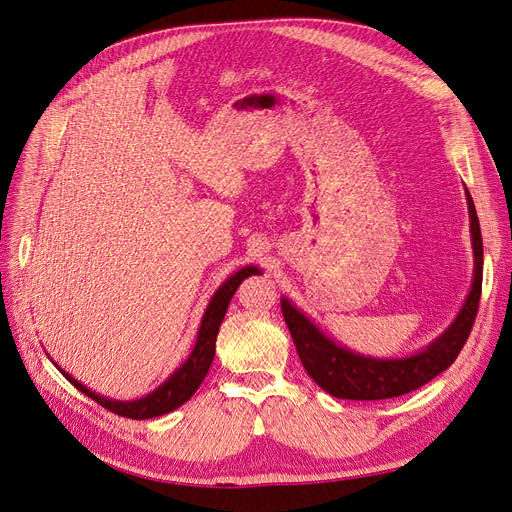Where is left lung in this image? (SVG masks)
<instances>
[{"label":"left lung","instance_id":"obj_1","mask_svg":"<svg viewBox=\"0 0 512 512\" xmlns=\"http://www.w3.org/2000/svg\"><path fill=\"white\" fill-rule=\"evenodd\" d=\"M474 255L472 285L451 325L421 351L404 357H372L340 344L289 298H280L283 317L306 372L321 389L340 400H387L430 383L457 359L470 336L483 285V238L472 195L466 189Z\"/></svg>","mask_w":512,"mask_h":512}]
</instances>
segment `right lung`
Returning <instances> with one entry per match:
<instances>
[{
	"label": "right lung",
	"mask_w": 512,
	"mask_h": 512,
	"mask_svg": "<svg viewBox=\"0 0 512 512\" xmlns=\"http://www.w3.org/2000/svg\"><path fill=\"white\" fill-rule=\"evenodd\" d=\"M253 274H261V270L257 266H244L238 272H234L232 276H227V280H223L219 289L212 293V298L204 310L200 327H197V338H195V344H193L189 357L157 389L142 395V398L112 400V398H108V395L97 393V391L89 389L87 385L76 381L70 372L61 370V366H57L55 361L53 364L78 391L89 395L91 400H95L97 404H102L104 408H108L112 412H117V415H121V417L153 419V417L168 415V412L176 410L178 406H183L187 400H191V395L197 391V387L202 385V381L210 370L212 359H214V346H217V334H219V327L225 319L227 306H229V302H232L234 293L240 287L242 280L253 276Z\"/></svg>",
	"instance_id": "1"
}]
</instances>
